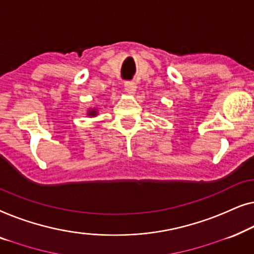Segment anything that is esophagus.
<instances>
[{"label": "esophagus", "mask_w": 254, "mask_h": 254, "mask_svg": "<svg viewBox=\"0 0 254 254\" xmlns=\"http://www.w3.org/2000/svg\"><path fill=\"white\" fill-rule=\"evenodd\" d=\"M124 90H126L127 94L133 95L135 91H137V86H135V84L133 83V81H127V83L124 84Z\"/></svg>", "instance_id": "esophagus-1"}]
</instances>
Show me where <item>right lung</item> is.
Returning <instances> with one entry per match:
<instances>
[{"instance_id": "add662e5", "label": "right lung", "mask_w": 254, "mask_h": 254, "mask_svg": "<svg viewBox=\"0 0 254 254\" xmlns=\"http://www.w3.org/2000/svg\"><path fill=\"white\" fill-rule=\"evenodd\" d=\"M96 114H98V112H96V109H92V110H88L87 115L91 116V117H94V116H96Z\"/></svg>"}]
</instances>
